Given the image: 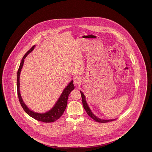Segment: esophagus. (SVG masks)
Instances as JSON below:
<instances>
[{
  "label": "esophagus",
  "mask_w": 152,
  "mask_h": 152,
  "mask_svg": "<svg viewBox=\"0 0 152 152\" xmlns=\"http://www.w3.org/2000/svg\"><path fill=\"white\" fill-rule=\"evenodd\" d=\"M81 83V80L79 76H76L73 79V83L75 85H80Z\"/></svg>",
  "instance_id": "obj_1"
}]
</instances>
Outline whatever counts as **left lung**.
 I'll return each instance as SVG.
<instances>
[{
  "mask_svg": "<svg viewBox=\"0 0 152 152\" xmlns=\"http://www.w3.org/2000/svg\"><path fill=\"white\" fill-rule=\"evenodd\" d=\"M80 93H81V97H82V102H83V107L84 109L86 110V111L87 112V114L89 116H90L91 118H92L95 121L98 122V123H108L109 121H114L116 119H109V120H105V119H102V118H100L94 115V114L93 113V112H92L91 109L89 108V107L88 106V104H87V101H86V96L84 94L80 91Z\"/></svg>",
  "mask_w": 152,
  "mask_h": 152,
  "instance_id": "obj_1",
  "label": "left lung"
}]
</instances>
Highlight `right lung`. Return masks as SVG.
Listing matches in <instances>:
<instances>
[{"mask_svg":"<svg viewBox=\"0 0 152 152\" xmlns=\"http://www.w3.org/2000/svg\"><path fill=\"white\" fill-rule=\"evenodd\" d=\"M35 47L36 45H34L29 51L27 52V53L24 55L23 58H22L21 63L20 64L19 68L17 73L18 95L19 100L22 105V108L27 113V114H28L29 116H31V117L34 118V119H35L37 121H40L44 123H52L57 120L63 114L67 105V100H68V96L71 93V92L74 89L75 87L73 86V80H72L64 88V89L63 90L62 94L58 99V101H56L55 105L50 110L45 113H37L33 111L32 110H31L26 105V104L24 103V102L22 99V96L20 92V75L23 66L24 64V59L29 53H31L34 50Z\"/></svg>","mask_w":152,"mask_h":152,"instance_id":"right-lung-1","label":"right lung"}]
</instances>
